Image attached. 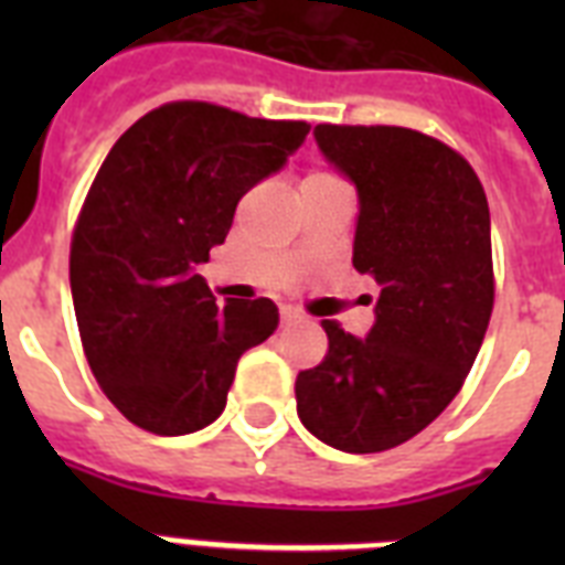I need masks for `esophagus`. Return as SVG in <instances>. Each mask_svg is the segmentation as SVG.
I'll return each mask as SVG.
<instances>
[{"instance_id": "esophagus-1", "label": "esophagus", "mask_w": 565, "mask_h": 565, "mask_svg": "<svg viewBox=\"0 0 565 565\" xmlns=\"http://www.w3.org/2000/svg\"><path fill=\"white\" fill-rule=\"evenodd\" d=\"M281 322L284 326H296V322H301V313L296 308H281Z\"/></svg>"}]
</instances>
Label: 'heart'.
Instances as JSON below:
<instances>
[{"mask_svg":"<svg viewBox=\"0 0 565 565\" xmlns=\"http://www.w3.org/2000/svg\"><path fill=\"white\" fill-rule=\"evenodd\" d=\"M310 179H319V175H310Z\"/></svg>","mask_w":565,"mask_h":565,"instance_id":"1","label":"heart"}]
</instances>
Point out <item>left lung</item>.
I'll use <instances>...</instances> for the list:
<instances>
[{"mask_svg":"<svg viewBox=\"0 0 565 565\" xmlns=\"http://www.w3.org/2000/svg\"><path fill=\"white\" fill-rule=\"evenodd\" d=\"M358 190L352 264L381 287L375 326L326 319V361L296 377L301 425L349 455L386 451L446 411L492 313L490 204L469 163L411 128L317 126Z\"/></svg>","mask_w":565,"mask_h":565,"instance_id":"obj_1","label":"left lung"}]
</instances>
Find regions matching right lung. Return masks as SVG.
I'll use <instances>...</instances> for the list:
<instances>
[{
  "label": "right lung",
  "mask_w": 565,
  "mask_h": 565,
  "mask_svg": "<svg viewBox=\"0 0 565 565\" xmlns=\"http://www.w3.org/2000/svg\"><path fill=\"white\" fill-rule=\"evenodd\" d=\"M308 131L172 102L137 119L96 172L70 287L93 375L137 428L181 437L211 425L243 352L278 328L275 301L220 308L195 266L225 243L239 199L284 170Z\"/></svg>",
  "instance_id": "obj_1"
}]
</instances>
